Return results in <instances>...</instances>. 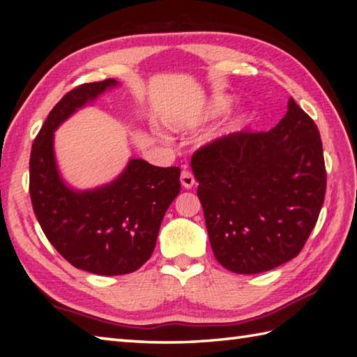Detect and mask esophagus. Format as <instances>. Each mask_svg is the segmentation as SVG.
I'll return each mask as SVG.
<instances>
[{"label":"esophagus","instance_id":"esophagus-1","mask_svg":"<svg viewBox=\"0 0 357 357\" xmlns=\"http://www.w3.org/2000/svg\"><path fill=\"white\" fill-rule=\"evenodd\" d=\"M181 185L184 188H192L195 185V176L192 174V172L184 170L181 173Z\"/></svg>","mask_w":357,"mask_h":357}]
</instances>
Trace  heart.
Here are the masks:
<instances>
[{
  "label": "heart",
  "instance_id": "b5f03b06",
  "mask_svg": "<svg viewBox=\"0 0 357 357\" xmlns=\"http://www.w3.org/2000/svg\"><path fill=\"white\" fill-rule=\"evenodd\" d=\"M233 100L227 95H215L207 102H204L201 107L185 112L183 115H176L169 119V127L174 132L190 133L198 130L211 121L219 118L224 113L230 110Z\"/></svg>",
  "mask_w": 357,
  "mask_h": 357
}]
</instances>
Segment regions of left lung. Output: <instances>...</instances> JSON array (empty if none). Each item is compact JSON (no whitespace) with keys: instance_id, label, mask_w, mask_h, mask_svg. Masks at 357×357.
I'll list each match as a JSON object with an SVG mask.
<instances>
[{"instance_id":"1","label":"left lung","mask_w":357,"mask_h":357,"mask_svg":"<svg viewBox=\"0 0 357 357\" xmlns=\"http://www.w3.org/2000/svg\"><path fill=\"white\" fill-rule=\"evenodd\" d=\"M208 239L218 262L256 275L299 255L324 204L327 174L319 130L293 98L265 133H233L196 151Z\"/></svg>"}]
</instances>
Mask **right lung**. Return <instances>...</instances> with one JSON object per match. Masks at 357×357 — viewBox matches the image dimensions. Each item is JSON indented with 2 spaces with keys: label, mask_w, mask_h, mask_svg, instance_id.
Returning a JSON list of instances; mask_svg holds the SVG:
<instances>
[{
  "label": "right lung",
  "mask_w": 357,
  "mask_h": 357,
  "mask_svg": "<svg viewBox=\"0 0 357 357\" xmlns=\"http://www.w3.org/2000/svg\"><path fill=\"white\" fill-rule=\"evenodd\" d=\"M118 86L110 78L73 89L52 109L30 153V199L44 234L73 267L101 276L127 275L149 261L181 188L178 167H156L139 158H130L115 179L93 188L82 190L63 178L55 132Z\"/></svg>",
  "instance_id": "obj_1"
}]
</instances>
